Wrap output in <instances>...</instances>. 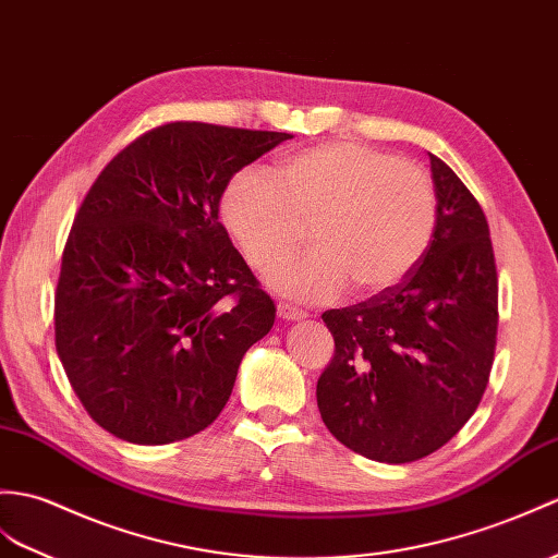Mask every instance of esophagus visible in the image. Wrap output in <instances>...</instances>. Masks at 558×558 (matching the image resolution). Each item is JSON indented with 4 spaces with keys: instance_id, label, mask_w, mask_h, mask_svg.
<instances>
[{
    "instance_id": "34e87169",
    "label": "esophagus",
    "mask_w": 558,
    "mask_h": 558,
    "mask_svg": "<svg viewBox=\"0 0 558 558\" xmlns=\"http://www.w3.org/2000/svg\"><path fill=\"white\" fill-rule=\"evenodd\" d=\"M278 316L284 318V320H296V318H306V311L296 308V306H292V304L280 302V304H278Z\"/></svg>"
}]
</instances>
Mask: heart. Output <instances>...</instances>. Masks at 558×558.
I'll use <instances>...</instances> for the list:
<instances>
[{
  "label": "heart",
  "instance_id": "heart-1",
  "mask_svg": "<svg viewBox=\"0 0 558 558\" xmlns=\"http://www.w3.org/2000/svg\"><path fill=\"white\" fill-rule=\"evenodd\" d=\"M223 214L247 262L274 270L314 226L318 252L282 268L278 290L328 302L392 288L421 262L437 223L433 180L416 163L356 142H328L284 157L276 180L244 168Z\"/></svg>",
  "mask_w": 558,
  "mask_h": 558
}]
</instances>
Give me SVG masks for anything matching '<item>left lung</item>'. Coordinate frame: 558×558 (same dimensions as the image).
I'll return each instance as SVG.
<instances>
[{
    "instance_id": "left-lung-1",
    "label": "left lung",
    "mask_w": 558,
    "mask_h": 558,
    "mask_svg": "<svg viewBox=\"0 0 558 558\" xmlns=\"http://www.w3.org/2000/svg\"><path fill=\"white\" fill-rule=\"evenodd\" d=\"M437 223L392 288L323 314L335 356L316 397L328 430L356 454L409 463L447 445L489 383L499 282L481 204L430 154Z\"/></svg>"
}]
</instances>
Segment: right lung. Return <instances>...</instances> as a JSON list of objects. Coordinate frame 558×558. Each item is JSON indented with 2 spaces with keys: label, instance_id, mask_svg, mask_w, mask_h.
<instances>
[{
  "label": "right lung",
  "instance_id": "right-lung-1",
  "mask_svg": "<svg viewBox=\"0 0 558 558\" xmlns=\"http://www.w3.org/2000/svg\"><path fill=\"white\" fill-rule=\"evenodd\" d=\"M290 137L161 123L87 190L61 256L54 342L104 430L168 445L223 411L244 352L274 328L276 304L232 247L218 206L232 175Z\"/></svg>",
  "mask_w": 558,
  "mask_h": 558
}]
</instances>
